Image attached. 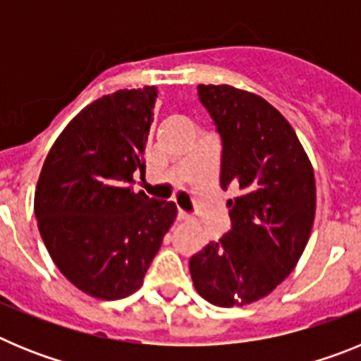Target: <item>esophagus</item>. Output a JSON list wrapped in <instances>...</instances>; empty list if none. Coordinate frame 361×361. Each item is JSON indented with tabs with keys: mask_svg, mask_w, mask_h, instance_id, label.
I'll return each instance as SVG.
<instances>
[{
	"mask_svg": "<svg viewBox=\"0 0 361 361\" xmlns=\"http://www.w3.org/2000/svg\"><path fill=\"white\" fill-rule=\"evenodd\" d=\"M177 216H178V220H190V215H188L186 212H183V209H178Z\"/></svg>",
	"mask_w": 361,
	"mask_h": 361,
	"instance_id": "obj_1",
	"label": "esophagus"
}]
</instances>
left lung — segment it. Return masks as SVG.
Wrapping results in <instances>:
<instances>
[{
  "instance_id": "left-lung-1",
  "label": "left lung",
  "mask_w": 361,
  "mask_h": 361,
  "mask_svg": "<svg viewBox=\"0 0 361 361\" xmlns=\"http://www.w3.org/2000/svg\"><path fill=\"white\" fill-rule=\"evenodd\" d=\"M222 139L220 186L231 229L190 258L197 293L219 307L264 298L295 269L314 222L317 186L307 153L266 99L229 85H199Z\"/></svg>"
}]
</instances>
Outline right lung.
<instances>
[{
	"label": "right lung",
	"mask_w": 361,
	"mask_h": 361,
	"mask_svg": "<svg viewBox=\"0 0 361 361\" xmlns=\"http://www.w3.org/2000/svg\"><path fill=\"white\" fill-rule=\"evenodd\" d=\"M157 88L103 95L73 117L41 168L34 213L57 269L86 295L119 300L142 286L177 206L133 193Z\"/></svg>",
	"instance_id": "obj_1"
}]
</instances>
